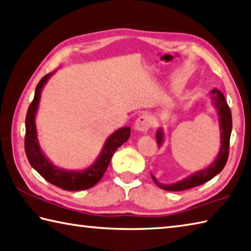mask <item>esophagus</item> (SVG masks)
Returning a JSON list of instances; mask_svg holds the SVG:
<instances>
[{
    "label": "esophagus",
    "instance_id": "esophagus-1",
    "mask_svg": "<svg viewBox=\"0 0 251 251\" xmlns=\"http://www.w3.org/2000/svg\"><path fill=\"white\" fill-rule=\"evenodd\" d=\"M135 129L146 132L151 126H152V118L149 115H141L138 119L135 120Z\"/></svg>",
    "mask_w": 251,
    "mask_h": 251
}]
</instances>
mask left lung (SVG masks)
Returning a JSON list of instances; mask_svg holds the SVG:
<instances>
[{
	"label": "left lung",
	"instance_id": "8db88e82",
	"mask_svg": "<svg viewBox=\"0 0 251 251\" xmlns=\"http://www.w3.org/2000/svg\"><path fill=\"white\" fill-rule=\"evenodd\" d=\"M212 95H213V100L215 101L214 103L217 108V110H219L221 130H222V135H221L222 146H221L220 153L215 159V162L212 164L209 168L201 170V172H198L196 174H193L192 176L183 179L181 181H178L176 183H172V184L160 183L152 175L154 182L157 184L160 189H164V190H167V191H183V190H188V189H191L193 187L200 186V184H203L206 181L211 180V179L214 176H216L217 174L221 173L222 169L225 167L226 163H227L228 154H229V140H230V133H231V126H233V122H231V112L227 102L225 100L223 94H222L219 89L214 88L213 91H212ZM156 139H157L158 145L162 144L163 133L160 130L157 131Z\"/></svg>",
	"mask_w": 251,
	"mask_h": 251
}]
</instances>
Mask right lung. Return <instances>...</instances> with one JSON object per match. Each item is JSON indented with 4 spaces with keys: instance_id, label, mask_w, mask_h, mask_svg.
Listing matches in <instances>:
<instances>
[{
    "instance_id": "1",
    "label": "right lung",
    "mask_w": 251,
    "mask_h": 251,
    "mask_svg": "<svg viewBox=\"0 0 251 251\" xmlns=\"http://www.w3.org/2000/svg\"><path fill=\"white\" fill-rule=\"evenodd\" d=\"M51 74H47L38 83L35 97L28 107L26 115V133H25V152L29 164L34 167L41 177H44L47 181L67 191H78L86 190L95 186L100 180L103 174L107 170L112 155L115 154L117 149L125 143L130 138L131 129L129 126L121 127L115 133L109 136L105 146L101 151L100 155L97 158L95 164L88 169L81 170V172H67L53 166L40 151L37 141V132L35 125V116L39 103L41 89L44 87L47 79Z\"/></svg>"
}]
</instances>
